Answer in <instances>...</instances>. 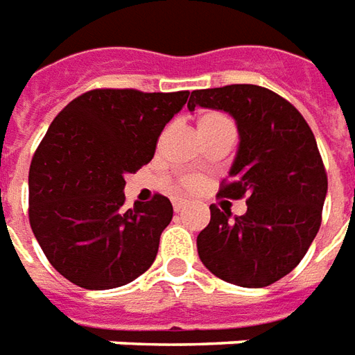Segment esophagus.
<instances>
[{"label": "esophagus", "mask_w": 355, "mask_h": 355, "mask_svg": "<svg viewBox=\"0 0 355 355\" xmlns=\"http://www.w3.org/2000/svg\"><path fill=\"white\" fill-rule=\"evenodd\" d=\"M185 206H187V200H183V198H173V210H175V212H182Z\"/></svg>", "instance_id": "34e87169"}]
</instances>
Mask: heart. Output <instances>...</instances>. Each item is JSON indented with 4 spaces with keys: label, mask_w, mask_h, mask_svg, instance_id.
Returning <instances> with one entry per match:
<instances>
[{
    "label": "heart",
    "mask_w": 355,
    "mask_h": 355,
    "mask_svg": "<svg viewBox=\"0 0 355 355\" xmlns=\"http://www.w3.org/2000/svg\"><path fill=\"white\" fill-rule=\"evenodd\" d=\"M197 128L200 135H206V133H214L218 130H235L233 125V120L230 116H225L223 112H218V110H205L200 116L197 118ZM185 189H195L197 187V182L195 180H185Z\"/></svg>",
    "instance_id": "1"
}]
</instances>
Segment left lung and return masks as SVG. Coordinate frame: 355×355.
<instances>
[{"label": "left lung", "mask_w": 355, "mask_h": 355, "mask_svg": "<svg viewBox=\"0 0 355 355\" xmlns=\"http://www.w3.org/2000/svg\"><path fill=\"white\" fill-rule=\"evenodd\" d=\"M235 118L239 150L220 197L243 198L246 214L210 206L198 256L216 277L246 288L275 283L300 263L321 225L327 172L308 122L271 89L233 84L191 93L187 109Z\"/></svg>", "instance_id": "left-lung-1"}]
</instances>
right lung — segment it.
Returning <instances> with one entry per match:
<instances>
[{
    "label": "right lung",
    "instance_id": "add662e5",
    "mask_svg": "<svg viewBox=\"0 0 355 355\" xmlns=\"http://www.w3.org/2000/svg\"><path fill=\"white\" fill-rule=\"evenodd\" d=\"M189 92L92 89L55 116L28 173V218L37 243L70 283L107 291L149 270L172 202L124 208V175L155 157L164 125Z\"/></svg>",
    "mask_w": 355,
    "mask_h": 355
}]
</instances>
